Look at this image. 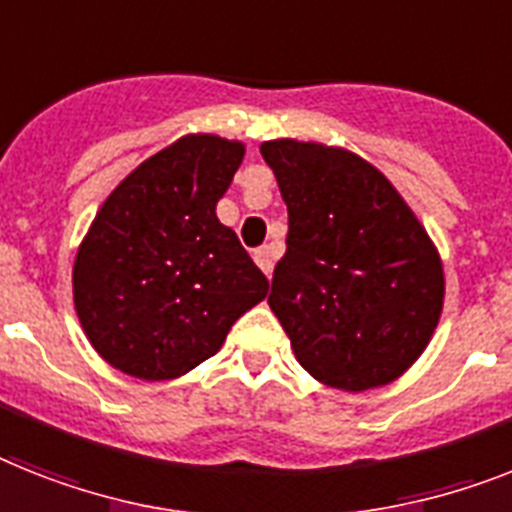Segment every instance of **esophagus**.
Segmentation results:
<instances>
[{
	"instance_id": "34e87169",
	"label": "esophagus",
	"mask_w": 512,
	"mask_h": 512,
	"mask_svg": "<svg viewBox=\"0 0 512 512\" xmlns=\"http://www.w3.org/2000/svg\"><path fill=\"white\" fill-rule=\"evenodd\" d=\"M253 259H256V264L261 266V272H264L266 277H272V272H274V253H272V248H269V246L259 248V251L253 253Z\"/></svg>"
}]
</instances>
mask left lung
<instances>
[{"label": "left lung", "instance_id": "obj_1", "mask_svg": "<svg viewBox=\"0 0 512 512\" xmlns=\"http://www.w3.org/2000/svg\"><path fill=\"white\" fill-rule=\"evenodd\" d=\"M287 204V251L269 308L316 382L342 392L395 382L442 316V259L398 188L342 146L261 143Z\"/></svg>", "mask_w": 512, "mask_h": 512}]
</instances>
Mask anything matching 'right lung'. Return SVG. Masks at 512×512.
<instances>
[{"label": "right lung", "instance_id": "obj_1", "mask_svg": "<svg viewBox=\"0 0 512 512\" xmlns=\"http://www.w3.org/2000/svg\"><path fill=\"white\" fill-rule=\"evenodd\" d=\"M246 143L188 133L141 162L99 206L73 264L91 348L143 382L177 379L217 353L269 280L217 204Z\"/></svg>", "mask_w": 512, "mask_h": 512}]
</instances>
